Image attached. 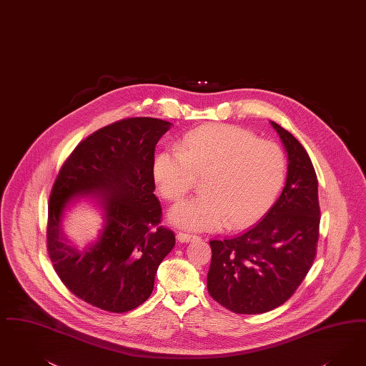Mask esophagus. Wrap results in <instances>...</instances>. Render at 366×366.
Masks as SVG:
<instances>
[{"mask_svg":"<svg viewBox=\"0 0 366 366\" xmlns=\"http://www.w3.org/2000/svg\"><path fill=\"white\" fill-rule=\"evenodd\" d=\"M177 239H178L179 242H192V241H197V239H200V237L196 234H189V233L179 232V233L177 234Z\"/></svg>","mask_w":366,"mask_h":366,"instance_id":"obj_1","label":"esophagus"}]
</instances>
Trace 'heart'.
Listing matches in <instances>:
<instances>
[{"instance_id": "b5f03b06", "label": "heart", "mask_w": 366, "mask_h": 366, "mask_svg": "<svg viewBox=\"0 0 366 366\" xmlns=\"http://www.w3.org/2000/svg\"><path fill=\"white\" fill-rule=\"evenodd\" d=\"M152 176L166 200L176 202L204 177V194L182 200L169 219L189 230L244 227L274 203L286 177L279 144L234 125H205L189 132L178 148L159 152Z\"/></svg>"}]
</instances>
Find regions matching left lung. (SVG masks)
<instances>
[{
	"instance_id": "left-lung-1",
	"label": "left lung",
	"mask_w": 366,
	"mask_h": 366,
	"mask_svg": "<svg viewBox=\"0 0 366 366\" xmlns=\"http://www.w3.org/2000/svg\"><path fill=\"white\" fill-rule=\"evenodd\" d=\"M286 148V185L277 203L248 230L211 239L207 275L209 295L241 315H259L285 304L307 277L316 257L320 205L317 177L305 148L277 122Z\"/></svg>"
}]
</instances>
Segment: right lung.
Segmentation results:
<instances>
[{
  "mask_svg": "<svg viewBox=\"0 0 366 366\" xmlns=\"http://www.w3.org/2000/svg\"><path fill=\"white\" fill-rule=\"evenodd\" d=\"M172 124L151 117L119 119L89 134L64 162L49 200L46 247L61 282L92 307L124 313L146 302L157 269L176 245L161 226L154 194L155 146ZM97 194L105 209L97 242L83 252L66 246L61 214L74 197Z\"/></svg>",
  "mask_w": 366,
  "mask_h": 366,
  "instance_id": "add662e5",
  "label": "right lung"
}]
</instances>
